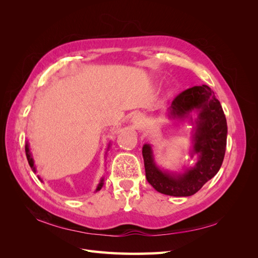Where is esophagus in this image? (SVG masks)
Listing matches in <instances>:
<instances>
[{"instance_id":"obj_1","label":"esophagus","mask_w":258,"mask_h":258,"mask_svg":"<svg viewBox=\"0 0 258 258\" xmlns=\"http://www.w3.org/2000/svg\"><path fill=\"white\" fill-rule=\"evenodd\" d=\"M134 122L137 124V126H139V124L141 123V119H140L139 117H136V118H135V121H134Z\"/></svg>"}]
</instances>
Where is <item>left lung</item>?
<instances>
[{"label":"left lung","instance_id":"obj_1","mask_svg":"<svg viewBox=\"0 0 258 258\" xmlns=\"http://www.w3.org/2000/svg\"><path fill=\"white\" fill-rule=\"evenodd\" d=\"M197 113L192 122V151L198 155L195 167L186 169L184 173H170L155 163L150 144L142 148L147 182L154 188L174 197H188L196 194L221 169L227 143V121L222 105L214 92L207 85L186 89L172 101L169 115L172 118H189Z\"/></svg>","mask_w":258,"mask_h":258}]
</instances>
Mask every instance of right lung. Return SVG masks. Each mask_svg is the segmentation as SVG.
Instances as JSON below:
<instances>
[{"label": "right lung", "instance_id": "right-lung-1", "mask_svg": "<svg viewBox=\"0 0 258 258\" xmlns=\"http://www.w3.org/2000/svg\"><path fill=\"white\" fill-rule=\"evenodd\" d=\"M108 148H110V144H108L107 150H108ZM26 155H27V159H28V162H29L31 169H32L33 172H36V169H35V166H34V161H33V158H32V155H31V152H30L28 141L26 143ZM38 178H40V177H38ZM102 186H103V178H101V181H100V183H99V185L97 187L96 191H98V190H100L101 188H102Z\"/></svg>", "mask_w": 258, "mask_h": 258}]
</instances>
